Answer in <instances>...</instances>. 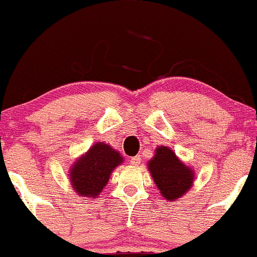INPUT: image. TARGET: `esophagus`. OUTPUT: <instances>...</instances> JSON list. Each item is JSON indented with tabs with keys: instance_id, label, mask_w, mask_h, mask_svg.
I'll return each mask as SVG.
<instances>
[{
	"instance_id": "esophagus-1",
	"label": "esophagus",
	"mask_w": 257,
	"mask_h": 257,
	"mask_svg": "<svg viewBox=\"0 0 257 257\" xmlns=\"http://www.w3.org/2000/svg\"><path fill=\"white\" fill-rule=\"evenodd\" d=\"M130 163H131L134 167H136V166H139L140 163H141V158H140V156H136V157H132L131 160H130Z\"/></svg>"
}]
</instances>
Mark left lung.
Segmentation results:
<instances>
[{
    "label": "left lung",
    "instance_id": "left-lung-1",
    "mask_svg": "<svg viewBox=\"0 0 257 257\" xmlns=\"http://www.w3.org/2000/svg\"><path fill=\"white\" fill-rule=\"evenodd\" d=\"M147 167L161 195L171 202L183 197L194 183V169L179 160L167 146L156 148Z\"/></svg>",
    "mask_w": 257,
    "mask_h": 257
}]
</instances>
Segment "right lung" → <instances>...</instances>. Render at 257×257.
I'll return each instance as SVG.
<instances>
[{
    "instance_id": "1",
    "label": "right lung",
    "mask_w": 257,
    "mask_h": 257,
    "mask_svg": "<svg viewBox=\"0 0 257 257\" xmlns=\"http://www.w3.org/2000/svg\"><path fill=\"white\" fill-rule=\"evenodd\" d=\"M122 163L118 151L105 142H96L70 166V186L79 197L94 199L109 183L113 169Z\"/></svg>"
}]
</instances>
